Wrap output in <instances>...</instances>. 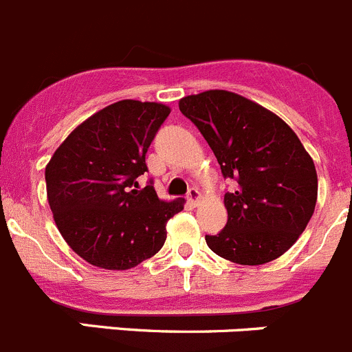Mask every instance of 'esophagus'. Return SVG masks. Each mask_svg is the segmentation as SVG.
Masks as SVG:
<instances>
[{
	"instance_id": "esophagus-1",
	"label": "esophagus",
	"mask_w": 352,
	"mask_h": 352,
	"mask_svg": "<svg viewBox=\"0 0 352 352\" xmlns=\"http://www.w3.org/2000/svg\"><path fill=\"white\" fill-rule=\"evenodd\" d=\"M200 199H202V195H200V192L197 188H192L188 192V195H186V202H188L192 207L199 206Z\"/></svg>"
}]
</instances>
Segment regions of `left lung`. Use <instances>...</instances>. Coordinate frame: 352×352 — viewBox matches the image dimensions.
<instances>
[{"instance_id":"1","label":"left lung","mask_w":352,"mask_h":352,"mask_svg":"<svg viewBox=\"0 0 352 352\" xmlns=\"http://www.w3.org/2000/svg\"><path fill=\"white\" fill-rule=\"evenodd\" d=\"M179 110L212 148L224 178L228 223L206 235L212 252L243 266L278 259L306 230L318 199L314 162L276 113L226 89L190 95Z\"/></svg>"}]
</instances>
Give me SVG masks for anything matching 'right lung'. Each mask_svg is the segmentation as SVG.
<instances>
[{
  "label": "right lung",
  "instance_id": "1",
  "mask_svg": "<svg viewBox=\"0 0 352 352\" xmlns=\"http://www.w3.org/2000/svg\"><path fill=\"white\" fill-rule=\"evenodd\" d=\"M170 109L120 100L74 129L45 170L56 228L70 249L103 270H131L155 256L166 224L185 200L166 202L152 185L138 190L145 155Z\"/></svg>",
  "mask_w": 352,
  "mask_h": 352
}]
</instances>
